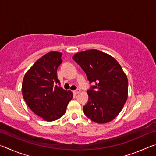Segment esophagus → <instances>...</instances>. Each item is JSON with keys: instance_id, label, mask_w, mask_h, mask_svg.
<instances>
[{"instance_id": "obj_1", "label": "esophagus", "mask_w": 156, "mask_h": 156, "mask_svg": "<svg viewBox=\"0 0 156 156\" xmlns=\"http://www.w3.org/2000/svg\"><path fill=\"white\" fill-rule=\"evenodd\" d=\"M73 94H78V93H80V89H76V90L73 91Z\"/></svg>"}]
</instances>
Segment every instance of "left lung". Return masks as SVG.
<instances>
[{"label":"left lung","mask_w":156,"mask_h":156,"mask_svg":"<svg viewBox=\"0 0 156 156\" xmlns=\"http://www.w3.org/2000/svg\"><path fill=\"white\" fill-rule=\"evenodd\" d=\"M85 72L89 83V100L84 113L92 121L104 124L114 119L127 99V77L114 58L97 49L78 52L72 57Z\"/></svg>","instance_id":"obj_1"}]
</instances>
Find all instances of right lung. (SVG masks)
Listing matches in <instances>:
<instances>
[{
	"label": "right lung",
	"mask_w": 156,
	"mask_h": 156,
	"mask_svg": "<svg viewBox=\"0 0 156 156\" xmlns=\"http://www.w3.org/2000/svg\"><path fill=\"white\" fill-rule=\"evenodd\" d=\"M62 53L51 51L34 63L25 73L23 96L32 112L46 121H54L65 114L73 94L63 89L57 77Z\"/></svg>",
	"instance_id": "add662e5"
}]
</instances>
